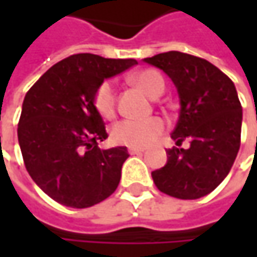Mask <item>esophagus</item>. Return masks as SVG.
Masks as SVG:
<instances>
[{
  "instance_id": "esophagus-1",
  "label": "esophagus",
  "mask_w": 257,
  "mask_h": 257,
  "mask_svg": "<svg viewBox=\"0 0 257 257\" xmlns=\"http://www.w3.org/2000/svg\"><path fill=\"white\" fill-rule=\"evenodd\" d=\"M146 149L144 147H129L128 152L131 153V155H138V153H143Z\"/></svg>"
}]
</instances>
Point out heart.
<instances>
[{
    "instance_id": "obj_1",
    "label": "heart",
    "mask_w": 257,
    "mask_h": 257,
    "mask_svg": "<svg viewBox=\"0 0 257 257\" xmlns=\"http://www.w3.org/2000/svg\"><path fill=\"white\" fill-rule=\"evenodd\" d=\"M131 81L144 90L149 96L158 98L165 90V81L159 71L153 68H146L134 76ZM92 105L99 117L110 120L116 116L117 101H116V87L111 80H105L96 86L92 95ZM165 131L164 119L155 116L144 120H131L125 119L117 122L111 128V138L116 144L129 147H146L158 140Z\"/></svg>"
}]
</instances>
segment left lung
<instances>
[{"label":"left lung","instance_id":"8db88e82","mask_svg":"<svg viewBox=\"0 0 257 257\" xmlns=\"http://www.w3.org/2000/svg\"><path fill=\"white\" fill-rule=\"evenodd\" d=\"M177 86L180 117L165 167L152 173L156 187L179 199H198L213 192L229 174L241 144L242 107L233 81L211 62L181 52L146 58Z\"/></svg>","mask_w":257,"mask_h":257}]
</instances>
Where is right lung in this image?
Instances as JSON below:
<instances>
[{
    "label": "right lung",
    "instance_id": "1",
    "mask_svg": "<svg viewBox=\"0 0 257 257\" xmlns=\"http://www.w3.org/2000/svg\"><path fill=\"white\" fill-rule=\"evenodd\" d=\"M135 64V59L71 55L26 92L18 125L24 164L31 179L56 202L87 208L117 189L128 150L98 147L108 135L92 95L104 78Z\"/></svg>",
    "mask_w": 257,
    "mask_h": 257
}]
</instances>
